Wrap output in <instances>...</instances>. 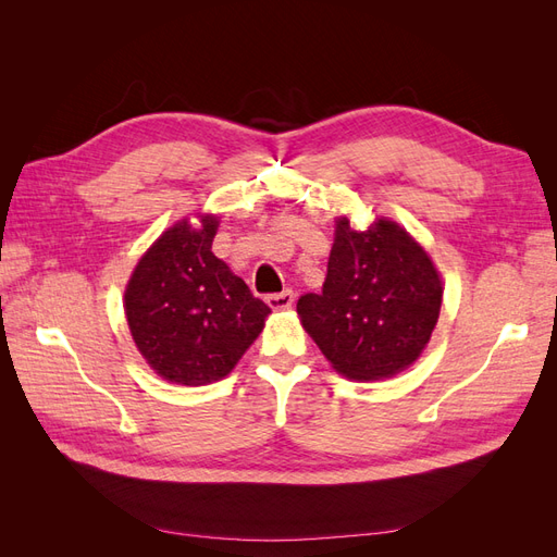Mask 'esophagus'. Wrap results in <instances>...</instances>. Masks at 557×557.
<instances>
[{"mask_svg": "<svg viewBox=\"0 0 557 557\" xmlns=\"http://www.w3.org/2000/svg\"><path fill=\"white\" fill-rule=\"evenodd\" d=\"M267 305L272 307V309H290L295 305V293L293 290H283V293L267 295Z\"/></svg>", "mask_w": 557, "mask_h": 557, "instance_id": "esophagus-1", "label": "esophagus"}]
</instances>
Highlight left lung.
<instances>
[{"mask_svg":"<svg viewBox=\"0 0 557 557\" xmlns=\"http://www.w3.org/2000/svg\"><path fill=\"white\" fill-rule=\"evenodd\" d=\"M428 252L379 218L364 232L339 218L323 293L297 299L301 325L336 372L376 381L416 362L442 309Z\"/></svg>","mask_w":557,"mask_h":557,"instance_id":"obj_1","label":"left lung"}]
</instances>
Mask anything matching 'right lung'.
<instances>
[{
	"label": "right lung",
	"mask_w": 557,
	"mask_h": 557,
	"mask_svg": "<svg viewBox=\"0 0 557 557\" xmlns=\"http://www.w3.org/2000/svg\"><path fill=\"white\" fill-rule=\"evenodd\" d=\"M218 221H181L139 260L125 290L134 344L156 372L181 385L227 376L272 313L211 250Z\"/></svg>",
	"instance_id": "right-lung-1"
}]
</instances>
